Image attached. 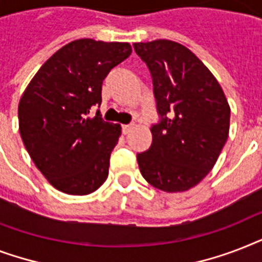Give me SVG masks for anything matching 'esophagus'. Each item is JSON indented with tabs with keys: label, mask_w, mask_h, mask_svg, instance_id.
Masks as SVG:
<instances>
[{
	"label": "esophagus",
	"mask_w": 262,
	"mask_h": 262,
	"mask_svg": "<svg viewBox=\"0 0 262 262\" xmlns=\"http://www.w3.org/2000/svg\"><path fill=\"white\" fill-rule=\"evenodd\" d=\"M132 129V125H122V133L123 135H127Z\"/></svg>",
	"instance_id": "obj_1"
}]
</instances>
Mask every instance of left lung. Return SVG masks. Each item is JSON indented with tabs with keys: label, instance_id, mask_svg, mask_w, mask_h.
Instances as JSON below:
<instances>
[{
	"label": "left lung",
	"instance_id": "obj_1",
	"mask_svg": "<svg viewBox=\"0 0 262 262\" xmlns=\"http://www.w3.org/2000/svg\"><path fill=\"white\" fill-rule=\"evenodd\" d=\"M149 69L159 121L152 144L137 154L144 179L168 193L189 190L211 171L227 141L230 106L208 68L167 39L135 43Z\"/></svg>",
	"mask_w": 262,
	"mask_h": 262
}]
</instances>
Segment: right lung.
<instances>
[{
    "instance_id": "add662e5",
    "label": "right lung",
    "mask_w": 262,
    "mask_h": 262,
    "mask_svg": "<svg viewBox=\"0 0 262 262\" xmlns=\"http://www.w3.org/2000/svg\"><path fill=\"white\" fill-rule=\"evenodd\" d=\"M130 53L129 43L77 39L51 55L24 91L20 136L35 166L59 191L90 194L108 177L121 126L90 111L102 103L108 72Z\"/></svg>"
}]
</instances>
